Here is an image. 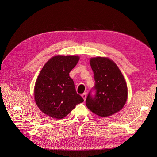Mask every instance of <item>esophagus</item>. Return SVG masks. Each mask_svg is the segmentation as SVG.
I'll return each mask as SVG.
<instances>
[{
    "instance_id": "34e87169",
    "label": "esophagus",
    "mask_w": 157,
    "mask_h": 157,
    "mask_svg": "<svg viewBox=\"0 0 157 157\" xmlns=\"http://www.w3.org/2000/svg\"><path fill=\"white\" fill-rule=\"evenodd\" d=\"M82 97L84 99V100H86V93L84 92L82 94Z\"/></svg>"
}]
</instances>
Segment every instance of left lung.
Instances as JSON below:
<instances>
[{
  "mask_svg": "<svg viewBox=\"0 0 157 157\" xmlns=\"http://www.w3.org/2000/svg\"><path fill=\"white\" fill-rule=\"evenodd\" d=\"M94 72V96L90 91L86 105L96 115L107 117L120 111L128 98V88L120 69L113 61L107 58L97 57L90 59Z\"/></svg>",
  "mask_w": 157,
  "mask_h": 157,
  "instance_id": "left-lung-1",
  "label": "left lung"
}]
</instances>
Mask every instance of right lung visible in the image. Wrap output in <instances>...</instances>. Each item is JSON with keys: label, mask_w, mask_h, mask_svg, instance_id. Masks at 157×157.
I'll return each mask as SVG.
<instances>
[{"label": "right lung", "mask_w": 157, "mask_h": 157, "mask_svg": "<svg viewBox=\"0 0 157 157\" xmlns=\"http://www.w3.org/2000/svg\"><path fill=\"white\" fill-rule=\"evenodd\" d=\"M78 60L77 56H54L38 76L34 88L35 102L42 113L55 119L64 118L84 101L69 74Z\"/></svg>", "instance_id": "obj_1"}]
</instances>
